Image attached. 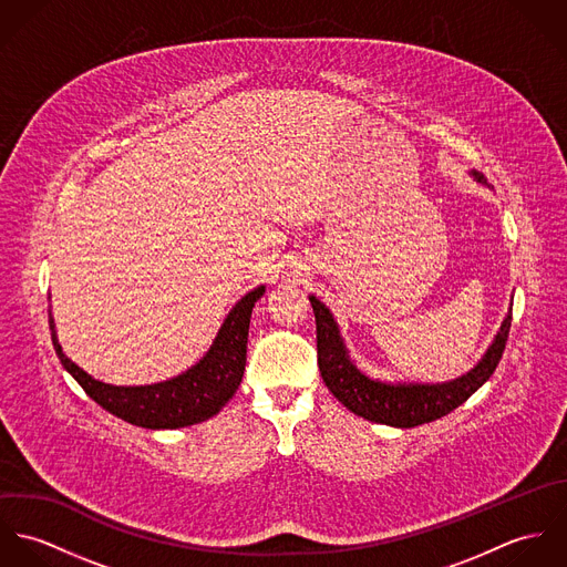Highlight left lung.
Returning <instances> with one entry per match:
<instances>
[{
	"mask_svg": "<svg viewBox=\"0 0 567 567\" xmlns=\"http://www.w3.org/2000/svg\"><path fill=\"white\" fill-rule=\"evenodd\" d=\"M472 176L478 183H486L481 172L472 169ZM310 303L317 317V351L324 386L353 414L393 427H414L421 423H430L465 404L493 375L504 353L511 329L508 312L481 362L456 380L441 384H391L362 373L349 358L347 344L340 336V327L333 321L331 312L315 295L310 297Z\"/></svg>",
	"mask_w": 567,
	"mask_h": 567,
	"instance_id": "8db88e82",
	"label": "left lung"
}]
</instances>
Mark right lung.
<instances>
[{
  "instance_id": "right-lung-1",
  "label": "right lung",
  "mask_w": 567,
  "mask_h": 567,
  "mask_svg": "<svg viewBox=\"0 0 567 567\" xmlns=\"http://www.w3.org/2000/svg\"><path fill=\"white\" fill-rule=\"evenodd\" d=\"M264 292L266 286H257L246 292L227 315L209 351L185 373L159 384L113 386L93 380L63 353L50 312L52 342L65 371L81 384L82 391L95 404L102 405L111 414L148 430L187 427L212 419L236 395L246 367L250 315Z\"/></svg>"
}]
</instances>
